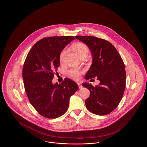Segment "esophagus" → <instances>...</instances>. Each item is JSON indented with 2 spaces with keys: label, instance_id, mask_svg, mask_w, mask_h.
<instances>
[{
  "label": "esophagus",
  "instance_id": "34e87169",
  "mask_svg": "<svg viewBox=\"0 0 147 147\" xmlns=\"http://www.w3.org/2000/svg\"><path fill=\"white\" fill-rule=\"evenodd\" d=\"M77 84H78V85L79 89H81V88H82V85H81V83L78 82V83H77Z\"/></svg>",
  "mask_w": 147,
  "mask_h": 147
}]
</instances>
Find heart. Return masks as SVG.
<instances>
[{"label":"heart","mask_w":147,"mask_h":147,"mask_svg":"<svg viewBox=\"0 0 147 147\" xmlns=\"http://www.w3.org/2000/svg\"><path fill=\"white\" fill-rule=\"evenodd\" d=\"M72 47H73V50L76 53V54L78 55L79 57H81L83 55H88V48L85 44L81 42H77L72 45ZM66 52H67V50L66 48L63 49V50L61 51L59 55V59L61 61H63L66 54ZM81 75H82V71L77 69H70L67 71L68 77L71 79L74 80H79L81 78Z\"/></svg>","instance_id":"obj_1"}]
</instances>
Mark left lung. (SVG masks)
Segmentation results:
<instances>
[{"label":"left lung","instance_id":"left-lung-1","mask_svg":"<svg viewBox=\"0 0 147 147\" xmlns=\"http://www.w3.org/2000/svg\"><path fill=\"white\" fill-rule=\"evenodd\" d=\"M89 48L92 64L85 79L97 78L100 84L95 86L89 83L82 85L90 91L85 100L87 109L98 115L114 111L120 103L126 87V71L123 61L115 47L109 41L90 36H75Z\"/></svg>","mask_w":147,"mask_h":147}]
</instances>
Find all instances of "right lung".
Instances as JSON below:
<instances>
[{
  "label": "right lung",
  "mask_w": 147,
  "mask_h": 147,
  "mask_svg": "<svg viewBox=\"0 0 147 147\" xmlns=\"http://www.w3.org/2000/svg\"><path fill=\"white\" fill-rule=\"evenodd\" d=\"M74 36H53L41 39L31 48L25 61L22 78L25 92L32 106L41 115L58 118L67 110L69 99L78 89L74 81L65 78L52 83L60 65L59 55Z\"/></svg>",
  "instance_id": "right-lung-1"
}]
</instances>
